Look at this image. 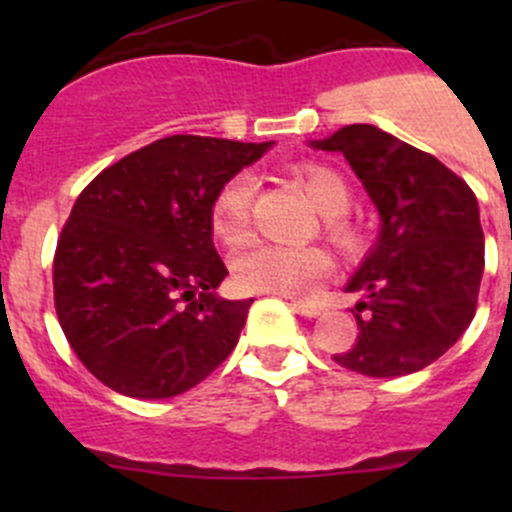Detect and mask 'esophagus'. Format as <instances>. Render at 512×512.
<instances>
[{
    "instance_id": "obj_1",
    "label": "esophagus",
    "mask_w": 512,
    "mask_h": 512,
    "mask_svg": "<svg viewBox=\"0 0 512 512\" xmlns=\"http://www.w3.org/2000/svg\"><path fill=\"white\" fill-rule=\"evenodd\" d=\"M292 307L304 317H317V314H322L324 304L317 302V299H297V302H292Z\"/></svg>"
}]
</instances>
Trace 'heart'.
<instances>
[{"mask_svg":"<svg viewBox=\"0 0 512 512\" xmlns=\"http://www.w3.org/2000/svg\"><path fill=\"white\" fill-rule=\"evenodd\" d=\"M314 208L324 215L322 227L334 247L347 255L361 250L364 232L347 215L352 188L334 168L304 163L297 170ZM257 180L250 173H237L220 185L210 203V230L225 245H240L250 237L252 200ZM332 262L319 247L255 245L232 260L235 285L245 292L307 294L329 272Z\"/></svg>","mask_w":512,"mask_h":512,"instance_id":"1","label":"heart"}]
</instances>
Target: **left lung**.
I'll return each instance as SVG.
<instances>
[{"label": "left lung", "instance_id": "obj_1", "mask_svg": "<svg viewBox=\"0 0 512 512\" xmlns=\"http://www.w3.org/2000/svg\"><path fill=\"white\" fill-rule=\"evenodd\" d=\"M317 151L342 153L381 215V232L347 292L359 337L332 359L391 379L433 364L471 324L485 265L478 200L463 178L369 123L339 128Z\"/></svg>", "mask_w": 512, "mask_h": 512}]
</instances>
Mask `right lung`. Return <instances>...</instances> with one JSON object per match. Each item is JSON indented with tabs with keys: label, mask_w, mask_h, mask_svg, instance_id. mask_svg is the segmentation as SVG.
<instances>
[{
	"label": "right lung",
	"mask_w": 512,
	"mask_h": 512,
	"mask_svg": "<svg viewBox=\"0 0 512 512\" xmlns=\"http://www.w3.org/2000/svg\"><path fill=\"white\" fill-rule=\"evenodd\" d=\"M270 143L168 136L96 175L61 230L54 307L81 364L133 399H170L235 349L252 299L215 294L227 267L210 203Z\"/></svg>",
	"instance_id": "1"
}]
</instances>
